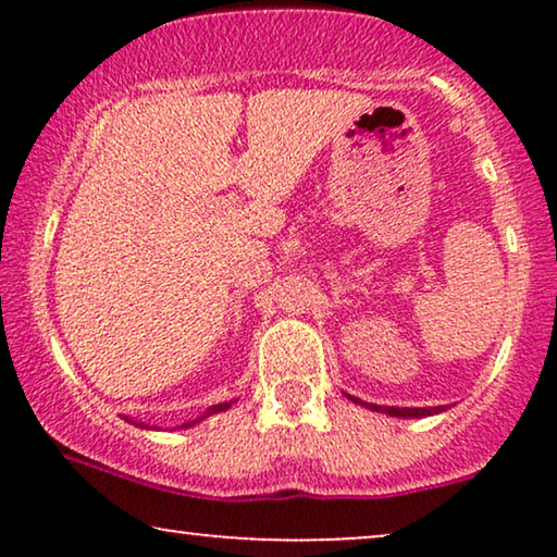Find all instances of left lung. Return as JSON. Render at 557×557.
<instances>
[{
  "instance_id": "8db88e82",
  "label": "left lung",
  "mask_w": 557,
  "mask_h": 557,
  "mask_svg": "<svg viewBox=\"0 0 557 557\" xmlns=\"http://www.w3.org/2000/svg\"><path fill=\"white\" fill-rule=\"evenodd\" d=\"M349 400L357 403V406H364L370 410H375V413H385V416H393V418H425V416H436V413H444L448 410V406H433V408H400V406H375V403H364L360 398H355V395L345 393Z\"/></svg>"
}]
</instances>
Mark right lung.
I'll return each instance as SVG.
<instances>
[{
    "label": "right lung",
    "mask_w": 557,
    "mask_h": 557,
    "mask_svg": "<svg viewBox=\"0 0 557 557\" xmlns=\"http://www.w3.org/2000/svg\"><path fill=\"white\" fill-rule=\"evenodd\" d=\"M233 406V400H227V403H218V406H210L208 410H205V413L200 416V418H195V421H187V423H182L180 429H193L195 423H200V421H205V418H210V416H215V413H223V410H227ZM124 421H128V423H134V425H139V429H149V431H154L157 425H149V423H141V421H134V418H128V416H124Z\"/></svg>",
    "instance_id": "obj_1"
}]
</instances>
